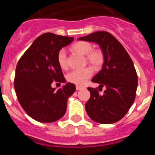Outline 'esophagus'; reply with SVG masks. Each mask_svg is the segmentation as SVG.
Here are the masks:
<instances>
[{"label": "esophagus", "instance_id": "obj_1", "mask_svg": "<svg viewBox=\"0 0 155 155\" xmlns=\"http://www.w3.org/2000/svg\"><path fill=\"white\" fill-rule=\"evenodd\" d=\"M83 86H81V85H76V89L77 90H81V89H82V88H83Z\"/></svg>", "mask_w": 155, "mask_h": 155}]
</instances>
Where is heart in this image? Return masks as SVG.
I'll use <instances>...</instances> for the list:
<instances>
[{
	"mask_svg": "<svg viewBox=\"0 0 155 155\" xmlns=\"http://www.w3.org/2000/svg\"><path fill=\"white\" fill-rule=\"evenodd\" d=\"M73 50L82 55H85L86 61L89 63L94 68L98 69L102 68L105 61V55L101 49H92L93 46L91 42L86 41H79L73 45ZM57 63L60 68L66 69L68 68L67 61V52L64 49L59 50L57 53ZM93 69L91 67H87L83 69L73 70L67 74V80L71 83L81 85L84 84L87 79H89L93 74Z\"/></svg>",
	"mask_w": 155,
	"mask_h": 155,
	"instance_id": "heart-1",
	"label": "heart"
}]
</instances>
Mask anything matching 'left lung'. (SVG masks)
Instances as JSON below:
<instances>
[{
	"instance_id": "left-lung-1",
	"label": "left lung",
	"mask_w": 155,
	"mask_h": 155,
	"mask_svg": "<svg viewBox=\"0 0 155 155\" xmlns=\"http://www.w3.org/2000/svg\"><path fill=\"white\" fill-rule=\"evenodd\" d=\"M78 39L96 42L105 55L102 69L91 81L100 84L99 91L104 86L105 90L100 94L98 87H87L91 96L86 112L96 123H116L127 114L136 97L138 78L134 63L123 45L108 31H95Z\"/></svg>"
}]
</instances>
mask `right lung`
Listing matches in <instances>:
<instances>
[{
    "instance_id": "1",
    "label": "right lung",
    "mask_w": 155,
    "mask_h": 155,
    "mask_svg": "<svg viewBox=\"0 0 155 155\" xmlns=\"http://www.w3.org/2000/svg\"><path fill=\"white\" fill-rule=\"evenodd\" d=\"M74 40L73 37L47 32L39 35L19 59L14 86L17 98L25 113L41 123H52L62 118L68 99L75 85L67 83L55 90L53 81H66L57 63V53Z\"/></svg>"
}]
</instances>
